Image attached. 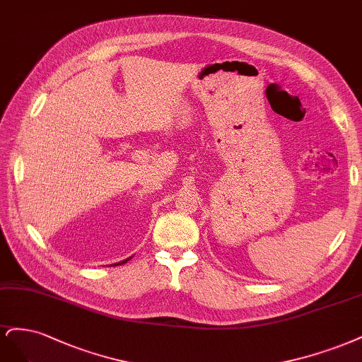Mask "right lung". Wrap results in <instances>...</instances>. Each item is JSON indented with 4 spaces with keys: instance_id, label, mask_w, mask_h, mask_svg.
I'll use <instances>...</instances> for the list:
<instances>
[{
    "instance_id": "1",
    "label": "right lung",
    "mask_w": 362,
    "mask_h": 362,
    "mask_svg": "<svg viewBox=\"0 0 362 362\" xmlns=\"http://www.w3.org/2000/svg\"><path fill=\"white\" fill-rule=\"evenodd\" d=\"M129 259H132V257H129ZM129 259H126V260H123V262H120V263H117V264H122V263H126V262H129ZM112 266V264H111Z\"/></svg>"
}]
</instances>
